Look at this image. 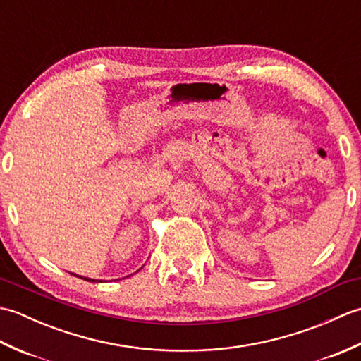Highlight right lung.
Segmentation results:
<instances>
[{"mask_svg":"<svg viewBox=\"0 0 361 361\" xmlns=\"http://www.w3.org/2000/svg\"><path fill=\"white\" fill-rule=\"evenodd\" d=\"M73 276H78V274H74V273H73ZM78 278H80V279H83V281H88V282H96V279H90V278H83V276H78Z\"/></svg>","mask_w":361,"mask_h":361,"instance_id":"right-lung-1","label":"right lung"}]
</instances>
